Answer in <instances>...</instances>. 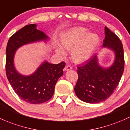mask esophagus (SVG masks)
Masks as SVG:
<instances>
[{
    "label": "esophagus",
    "instance_id": "obj_1",
    "mask_svg": "<svg viewBox=\"0 0 130 130\" xmlns=\"http://www.w3.org/2000/svg\"><path fill=\"white\" fill-rule=\"evenodd\" d=\"M71 69H72L71 67L70 66L68 65V66H66L64 68V71H68L71 70Z\"/></svg>",
    "mask_w": 130,
    "mask_h": 130
}]
</instances>
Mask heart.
Segmentation results:
<instances>
[{
    "label": "heart",
    "instance_id": "1",
    "mask_svg": "<svg viewBox=\"0 0 130 130\" xmlns=\"http://www.w3.org/2000/svg\"><path fill=\"white\" fill-rule=\"evenodd\" d=\"M61 43L65 49L71 50V56L74 62H85L93 54L99 43V37L96 34L89 33L83 27H75L69 29L61 37ZM59 55L64 56L65 51L61 46L56 47Z\"/></svg>",
    "mask_w": 130,
    "mask_h": 130
}]
</instances>
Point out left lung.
<instances>
[{"label": "left lung", "instance_id": "obj_1", "mask_svg": "<svg viewBox=\"0 0 130 130\" xmlns=\"http://www.w3.org/2000/svg\"><path fill=\"white\" fill-rule=\"evenodd\" d=\"M105 33L103 47L114 53L113 64L107 68L102 66L99 64L98 54H95L77 67L78 79L74 92L79 100L88 103H98L108 99L118 86L123 73L125 60L122 43L106 27Z\"/></svg>", "mask_w": 130, "mask_h": 130}]
</instances>
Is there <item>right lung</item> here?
Instances as JSON below:
<instances>
[{
  "label": "right lung",
  "mask_w": 130,
  "mask_h": 130,
  "mask_svg": "<svg viewBox=\"0 0 130 130\" xmlns=\"http://www.w3.org/2000/svg\"><path fill=\"white\" fill-rule=\"evenodd\" d=\"M36 24L22 27L9 39L6 48L7 77L15 93L25 102L31 104L43 103L54 94L57 80L63 75L65 62L57 64L44 61L36 71L30 75L19 73L14 65V56L17 49L26 44L50 40L45 33L37 29Z\"/></svg>",
  "instance_id": "right-lung-1"
}]
</instances>
